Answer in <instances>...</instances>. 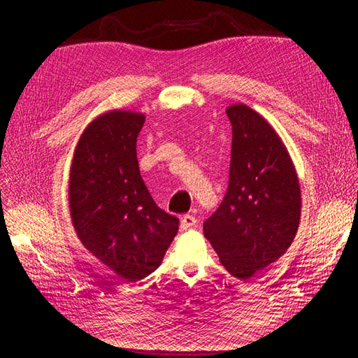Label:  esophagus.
I'll use <instances>...</instances> for the list:
<instances>
[{"label":"esophagus","mask_w":358,"mask_h":358,"mask_svg":"<svg viewBox=\"0 0 358 358\" xmlns=\"http://www.w3.org/2000/svg\"><path fill=\"white\" fill-rule=\"evenodd\" d=\"M196 224V218L194 217V215H183L181 217V222H180V227H181V231H186V229H189V227H192V226H195Z\"/></svg>","instance_id":"obj_1"}]
</instances>
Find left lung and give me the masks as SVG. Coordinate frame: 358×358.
<instances>
[{
	"instance_id": "left-lung-1",
	"label": "left lung",
	"mask_w": 358,
	"mask_h": 358,
	"mask_svg": "<svg viewBox=\"0 0 358 358\" xmlns=\"http://www.w3.org/2000/svg\"><path fill=\"white\" fill-rule=\"evenodd\" d=\"M226 113L232 124L229 186L203 231L227 272L249 280L292 245L301 192L275 129L246 104H232Z\"/></svg>"
}]
</instances>
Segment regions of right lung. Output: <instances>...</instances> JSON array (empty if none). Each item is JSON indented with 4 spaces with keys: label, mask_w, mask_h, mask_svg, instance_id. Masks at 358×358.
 Here are the masks:
<instances>
[{
    "label": "right lung",
    "mask_w": 358,
    "mask_h": 358,
    "mask_svg": "<svg viewBox=\"0 0 358 358\" xmlns=\"http://www.w3.org/2000/svg\"><path fill=\"white\" fill-rule=\"evenodd\" d=\"M146 117L109 110L81 134L69 175V210L80 241L124 283L163 262L178 218L159 209L141 178L136 136Z\"/></svg>",
    "instance_id": "add662e5"
}]
</instances>
